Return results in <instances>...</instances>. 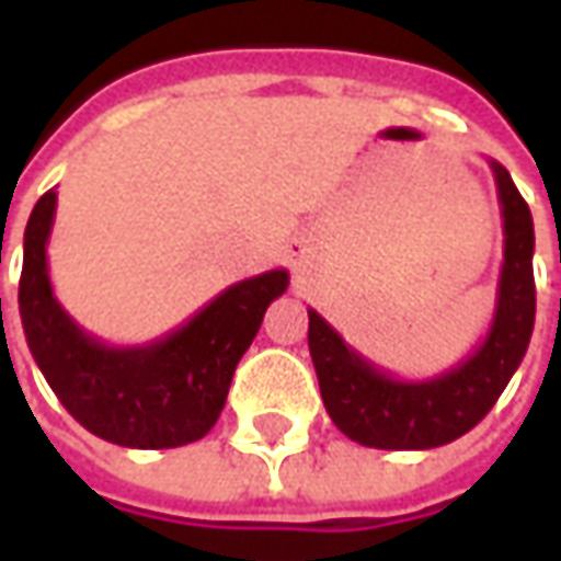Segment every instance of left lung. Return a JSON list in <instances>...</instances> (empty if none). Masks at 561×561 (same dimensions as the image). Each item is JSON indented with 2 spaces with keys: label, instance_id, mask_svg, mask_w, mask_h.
Returning <instances> with one entry per match:
<instances>
[{
  "label": "left lung",
  "instance_id": "left-lung-1",
  "mask_svg": "<svg viewBox=\"0 0 561 561\" xmlns=\"http://www.w3.org/2000/svg\"><path fill=\"white\" fill-rule=\"evenodd\" d=\"M502 204L505 261L495 309L481 345L433 378H397L354 352L316 309H309V354L330 421L352 442L381 450H430L483 421L517 373L535 328V228L511 173L490 159Z\"/></svg>",
  "mask_w": 561,
  "mask_h": 561
}]
</instances>
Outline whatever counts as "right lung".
<instances>
[{
    "mask_svg": "<svg viewBox=\"0 0 561 561\" xmlns=\"http://www.w3.org/2000/svg\"><path fill=\"white\" fill-rule=\"evenodd\" d=\"M54 216L50 188L26 221L18 294L26 345L47 385L68 414L104 442L161 450L204 438L219 421L233 369L267 306L288 288V270L237 282L147 345H107L56 300L47 273Z\"/></svg>",
    "mask_w": 561,
    "mask_h": 561,
    "instance_id": "right-lung-1",
    "label": "right lung"
}]
</instances>
